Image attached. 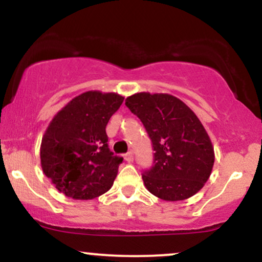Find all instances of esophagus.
I'll return each mask as SVG.
<instances>
[{"label":"esophagus","instance_id":"1","mask_svg":"<svg viewBox=\"0 0 262 262\" xmlns=\"http://www.w3.org/2000/svg\"><path fill=\"white\" fill-rule=\"evenodd\" d=\"M124 160H125V161H128V162H132V161H133V152H132V151L127 152V154L124 155Z\"/></svg>","mask_w":262,"mask_h":262}]
</instances>
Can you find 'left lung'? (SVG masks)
Masks as SVG:
<instances>
[{
	"instance_id": "obj_1",
	"label": "left lung",
	"mask_w": 262,
	"mask_h": 262,
	"mask_svg": "<svg viewBox=\"0 0 262 262\" xmlns=\"http://www.w3.org/2000/svg\"><path fill=\"white\" fill-rule=\"evenodd\" d=\"M125 106L144 124L155 151L154 166L143 175L146 189L167 202L194 196L212 173L214 148L193 111L169 93H134Z\"/></svg>"
}]
</instances>
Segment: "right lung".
I'll return each mask as SVG.
<instances>
[{
    "instance_id": "obj_1",
    "label": "right lung",
    "mask_w": 262,
    "mask_h": 262,
    "mask_svg": "<svg viewBox=\"0 0 262 262\" xmlns=\"http://www.w3.org/2000/svg\"><path fill=\"white\" fill-rule=\"evenodd\" d=\"M123 100L116 92L86 91L48 125L40 144L41 169L66 197L93 200L113 186L123 158L108 148L106 125Z\"/></svg>"
}]
</instances>
